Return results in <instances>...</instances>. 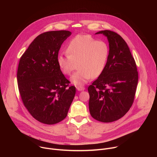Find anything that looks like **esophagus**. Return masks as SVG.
<instances>
[{
	"instance_id": "esophagus-1",
	"label": "esophagus",
	"mask_w": 157,
	"mask_h": 157,
	"mask_svg": "<svg viewBox=\"0 0 157 157\" xmlns=\"http://www.w3.org/2000/svg\"><path fill=\"white\" fill-rule=\"evenodd\" d=\"M76 89L77 90L79 91H84L85 89V87L83 86H76Z\"/></svg>"
}]
</instances>
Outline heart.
<instances>
[{"label": "heart", "instance_id": "heart-1", "mask_svg": "<svg viewBox=\"0 0 157 157\" xmlns=\"http://www.w3.org/2000/svg\"><path fill=\"white\" fill-rule=\"evenodd\" d=\"M67 55H59L57 63L61 72L70 75L76 86H82L91 78H98L104 71L109 56V48L102 41H97L89 35H78L70 40L66 46Z\"/></svg>", "mask_w": 157, "mask_h": 157}]
</instances>
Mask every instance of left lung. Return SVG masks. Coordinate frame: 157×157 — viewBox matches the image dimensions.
<instances>
[{
	"label": "left lung",
	"mask_w": 157,
	"mask_h": 157,
	"mask_svg": "<svg viewBox=\"0 0 157 157\" xmlns=\"http://www.w3.org/2000/svg\"><path fill=\"white\" fill-rule=\"evenodd\" d=\"M109 41V56L102 73L88 87L91 116L102 122L122 117L131 107L138 83L136 61L125 40L117 33L102 30Z\"/></svg>",
	"instance_id": "8db88e82"
}]
</instances>
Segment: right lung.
I'll return each instance as SVG.
<instances>
[{
    "instance_id": "1",
    "label": "right lung",
    "mask_w": 157,
    "mask_h": 157,
    "mask_svg": "<svg viewBox=\"0 0 157 157\" xmlns=\"http://www.w3.org/2000/svg\"><path fill=\"white\" fill-rule=\"evenodd\" d=\"M71 35L66 30L40 34L20 59L17 82L21 98L30 114L38 121L57 124L68 115L76 87L60 70L58 52L64 41Z\"/></svg>"
}]
</instances>
